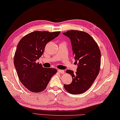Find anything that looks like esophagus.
Wrapping results in <instances>:
<instances>
[{"instance_id":"1","label":"esophagus","mask_w":120,"mask_h":120,"mask_svg":"<svg viewBox=\"0 0 120 120\" xmlns=\"http://www.w3.org/2000/svg\"><path fill=\"white\" fill-rule=\"evenodd\" d=\"M58 72L61 74H63L64 73V71L62 70H58Z\"/></svg>"}]
</instances>
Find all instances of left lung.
<instances>
[{"mask_svg": "<svg viewBox=\"0 0 120 120\" xmlns=\"http://www.w3.org/2000/svg\"><path fill=\"white\" fill-rule=\"evenodd\" d=\"M63 34L71 40L73 54L77 69L75 73L67 70L72 76V82L64 85L68 92L79 94L90 88L98 76L101 66V54L98 45L90 35L78 30H69Z\"/></svg>", "mask_w": 120, "mask_h": 120, "instance_id": "1", "label": "left lung"}]
</instances>
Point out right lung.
Segmentation results:
<instances>
[{
    "mask_svg": "<svg viewBox=\"0 0 120 120\" xmlns=\"http://www.w3.org/2000/svg\"><path fill=\"white\" fill-rule=\"evenodd\" d=\"M60 32L35 31L25 35L18 43L14 64L19 80L32 92L39 93L47 87L52 76L57 73L53 68H45L37 63L48 42Z\"/></svg>",
    "mask_w": 120,
    "mask_h": 120,
    "instance_id": "1",
    "label": "right lung"
}]
</instances>
